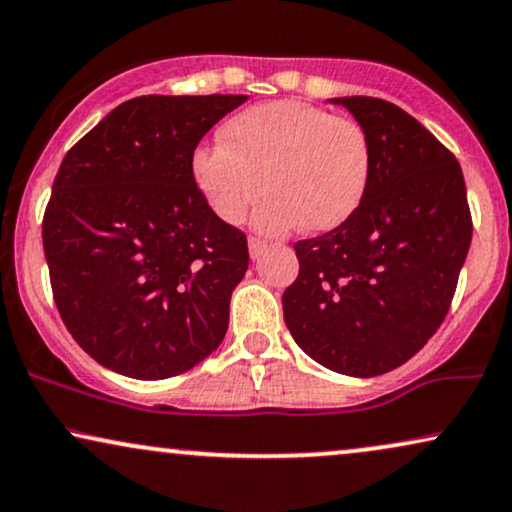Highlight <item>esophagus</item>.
I'll list each match as a JSON object with an SVG mask.
<instances>
[{"instance_id":"obj_1","label":"esophagus","mask_w":512,"mask_h":512,"mask_svg":"<svg viewBox=\"0 0 512 512\" xmlns=\"http://www.w3.org/2000/svg\"><path fill=\"white\" fill-rule=\"evenodd\" d=\"M266 246H268L266 239H261V237H249V254H251V258L261 256L263 251H266Z\"/></svg>"}]
</instances>
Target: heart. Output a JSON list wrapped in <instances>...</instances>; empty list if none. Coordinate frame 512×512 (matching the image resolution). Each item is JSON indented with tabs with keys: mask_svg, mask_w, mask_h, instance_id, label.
Here are the masks:
<instances>
[{
	"mask_svg": "<svg viewBox=\"0 0 512 512\" xmlns=\"http://www.w3.org/2000/svg\"><path fill=\"white\" fill-rule=\"evenodd\" d=\"M194 180L225 223L256 211L266 232L334 230L353 216L370 180V140L351 118L282 99L251 106L220 128V142L192 156Z\"/></svg>",
	"mask_w": 512,
	"mask_h": 512,
	"instance_id": "b5f03b06",
	"label": "heart"
}]
</instances>
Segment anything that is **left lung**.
<instances>
[{
    "label": "left lung",
    "mask_w": 512,
    "mask_h": 512,
    "mask_svg": "<svg viewBox=\"0 0 512 512\" xmlns=\"http://www.w3.org/2000/svg\"><path fill=\"white\" fill-rule=\"evenodd\" d=\"M330 102L368 135V189L349 220L294 244L299 277L282 308L313 361L375 377L413 358L444 323L472 216L460 163L425 125L384 99Z\"/></svg>",
    "instance_id": "8db88e82"
}]
</instances>
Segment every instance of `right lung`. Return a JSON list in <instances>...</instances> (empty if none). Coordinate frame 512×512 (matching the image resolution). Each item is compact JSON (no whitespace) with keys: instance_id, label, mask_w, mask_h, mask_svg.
I'll return each mask as SVG.
<instances>
[{"instance_id":"right-lung-1","label":"right lung","mask_w":512,"mask_h":512,"mask_svg":"<svg viewBox=\"0 0 512 512\" xmlns=\"http://www.w3.org/2000/svg\"><path fill=\"white\" fill-rule=\"evenodd\" d=\"M244 102L135 97L63 156L42 220L44 258L63 325L104 368L166 380L223 342L249 246L208 206L192 156Z\"/></svg>"}]
</instances>
